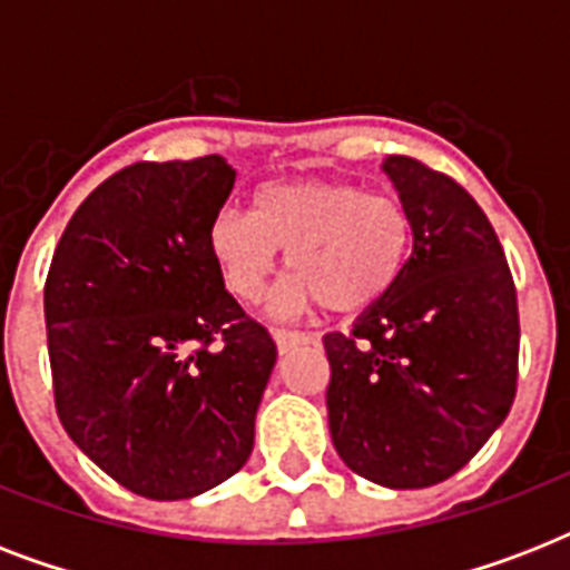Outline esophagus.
Here are the masks:
<instances>
[{
	"label": "esophagus",
	"instance_id": "1",
	"mask_svg": "<svg viewBox=\"0 0 570 570\" xmlns=\"http://www.w3.org/2000/svg\"><path fill=\"white\" fill-rule=\"evenodd\" d=\"M272 337H275L277 352H281V355H286L289 348L302 346V343H313V340H316L313 334H302V331H286V328H275L272 331Z\"/></svg>",
	"mask_w": 570,
	"mask_h": 570
}]
</instances>
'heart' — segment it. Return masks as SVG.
I'll list each match as a JSON object with an SVG mask.
<instances>
[{"mask_svg": "<svg viewBox=\"0 0 570 570\" xmlns=\"http://www.w3.org/2000/svg\"><path fill=\"white\" fill-rule=\"evenodd\" d=\"M414 245L405 204L346 180H275L254 191L250 213L224 206L206 227V248L224 284L242 302H257L286 250L293 281L281 307L316 302L355 313L399 284Z\"/></svg>", "mask_w": 570, "mask_h": 570, "instance_id": "b5f03b06", "label": "heart"}]
</instances>
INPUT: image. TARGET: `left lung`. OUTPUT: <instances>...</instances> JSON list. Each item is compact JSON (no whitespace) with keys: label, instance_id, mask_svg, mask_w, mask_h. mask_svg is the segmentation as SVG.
Wrapping results in <instances>:
<instances>
[{"label":"left lung","instance_id":"1","mask_svg":"<svg viewBox=\"0 0 570 570\" xmlns=\"http://www.w3.org/2000/svg\"><path fill=\"white\" fill-rule=\"evenodd\" d=\"M414 224L399 284L325 334L334 450L384 488L438 485L500 429L518 387V295L494 227L446 174L387 156Z\"/></svg>","mask_w":570,"mask_h":570}]
</instances>
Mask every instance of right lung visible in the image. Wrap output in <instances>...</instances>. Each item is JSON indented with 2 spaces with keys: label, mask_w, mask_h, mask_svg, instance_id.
Instances as JSON below:
<instances>
[{
  "label": "right lung",
  "mask_w": 570,
  "mask_h": 570,
  "mask_svg": "<svg viewBox=\"0 0 570 570\" xmlns=\"http://www.w3.org/2000/svg\"><path fill=\"white\" fill-rule=\"evenodd\" d=\"M233 183L222 156L129 165L85 197L49 266L58 420L147 500L204 494L254 450L277 348L206 248Z\"/></svg>",
  "instance_id": "1"
}]
</instances>
